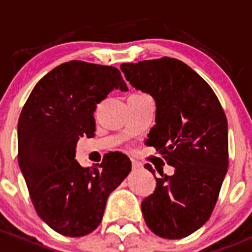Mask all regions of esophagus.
<instances>
[{
  "label": "esophagus",
  "instance_id": "34e87169",
  "mask_svg": "<svg viewBox=\"0 0 252 252\" xmlns=\"http://www.w3.org/2000/svg\"><path fill=\"white\" fill-rule=\"evenodd\" d=\"M131 162H132V170H139V168L142 167V164L139 161H137V160L131 159Z\"/></svg>",
  "mask_w": 252,
  "mask_h": 252
}]
</instances>
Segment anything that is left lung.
<instances>
[{"label":"left lung","mask_w":252,"mask_h":252,"mask_svg":"<svg viewBox=\"0 0 252 252\" xmlns=\"http://www.w3.org/2000/svg\"><path fill=\"white\" fill-rule=\"evenodd\" d=\"M120 69L136 90L155 99L157 124L145 144L175 167L172 176L159 171L154 193L142 201L145 223L165 239L188 237L210 219L227 173L224 111L209 84L178 59L124 63ZM144 167L154 175L152 165Z\"/></svg>","instance_id":"left-lung-1"}]
</instances>
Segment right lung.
<instances>
[{"mask_svg":"<svg viewBox=\"0 0 252 252\" xmlns=\"http://www.w3.org/2000/svg\"><path fill=\"white\" fill-rule=\"evenodd\" d=\"M127 91L120 70L71 61L36 84L18 121V162L38 216L57 233L84 237L102 222L109 194L131 171L125 154L82 167L80 137L94 136L97 104L113 90Z\"/></svg>","mask_w":252,"mask_h":252,"instance_id":"right-lung-1","label":"right lung"}]
</instances>
